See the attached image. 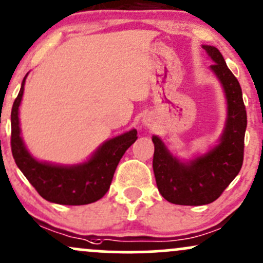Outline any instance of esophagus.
I'll list each match as a JSON object with an SVG mask.
<instances>
[{"mask_svg": "<svg viewBox=\"0 0 263 263\" xmlns=\"http://www.w3.org/2000/svg\"><path fill=\"white\" fill-rule=\"evenodd\" d=\"M142 123H143V125H145V126H151V120H149L148 117H143Z\"/></svg>", "mask_w": 263, "mask_h": 263, "instance_id": "obj_1", "label": "esophagus"}]
</instances>
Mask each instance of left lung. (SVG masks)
<instances>
[{
  "mask_svg": "<svg viewBox=\"0 0 263 263\" xmlns=\"http://www.w3.org/2000/svg\"><path fill=\"white\" fill-rule=\"evenodd\" d=\"M213 65L210 70L220 81L227 103V115L220 140L204 154L180 160L171 154L160 137L154 135V172L157 189L164 200L182 206H201L217 200L243 162L246 108L237 79L229 70L221 52L202 45Z\"/></svg>",
  "mask_w": 263,
  "mask_h": 263,
  "instance_id": "obj_1",
  "label": "left lung"
}]
</instances>
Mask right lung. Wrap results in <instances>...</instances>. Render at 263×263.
I'll use <instances>...</instances> for the list:
<instances>
[{
    "instance_id": "1",
    "label": "right lung",
    "mask_w": 263,
    "mask_h": 263,
    "mask_svg": "<svg viewBox=\"0 0 263 263\" xmlns=\"http://www.w3.org/2000/svg\"><path fill=\"white\" fill-rule=\"evenodd\" d=\"M27 76L11 111V149L17 167L41 197L52 203L80 206L99 201L108 191L126 149L137 140V131L132 128L105 141L81 163L59 164L37 160L26 147L20 127V106Z\"/></svg>"
}]
</instances>
